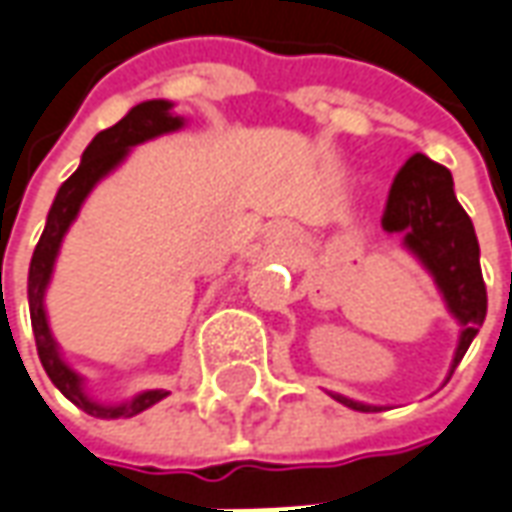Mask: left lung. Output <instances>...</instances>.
<instances>
[{"label": "left lung", "instance_id": "obj_1", "mask_svg": "<svg viewBox=\"0 0 512 512\" xmlns=\"http://www.w3.org/2000/svg\"><path fill=\"white\" fill-rule=\"evenodd\" d=\"M381 227L387 235H398L403 249L429 271L437 291L443 294L448 314L460 325V339L448 370L451 378L488 314V291L479 269V241L468 212L462 210L454 196L451 173L443 165L431 162L429 156H409L392 182ZM328 395L356 412L384 409L353 401L339 392Z\"/></svg>", "mask_w": 512, "mask_h": 512}]
</instances>
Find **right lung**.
Here are the masks:
<instances>
[{
    "label": "right lung",
    "mask_w": 512,
    "mask_h": 512,
    "mask_svg": "<svg viewBox=\"0 0 512 512\" xmlns=\"http://www.w3.org/2000/svg\"><path fill=\"white\" fill-rule=\"evenodd\" d=\"M179 128H184V117H179L173 111L170 100H145V103H137L134 109L128 111L120 123L100 131L86 145L78 170L58 187L55 201H52L50 212H47L44 232H41L33 260H30L27 302H30V322H33V336H36L41 367L47 370L50 381L61 389L64 398H69L86 415L103 417V420L139 415V412L151 409L162 398H168V389H145V392H137L134 398H128L123 403L95 401L86 392V378L81 373H75L64 361V356H61V347H58L50 330V316H47L44 297H47V288H50L61 243H64L69 227L75 224V218H78V212H81L83 201L89 198V193L109 173H114L123 165L125 156L131 154V148H137V145L148 142V139L162 137V134H173Z\"/></svg>",
    "instance_id": "obj_1"
}]
</instances>
